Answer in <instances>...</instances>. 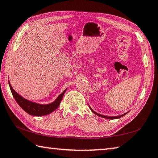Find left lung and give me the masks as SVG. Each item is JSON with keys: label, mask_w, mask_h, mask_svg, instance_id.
<instances>
[{"label": "left lung", "mask_w": 158, "mask_h": 158, "mask_svg": "<svg viewBox=\"0 0 158 158\" xmlns=\"http://www.w3.org/2000/svg\"><path fill=\"white\" fill-rule=\"evenodd\" d=\"M89 108H90V110H92V112H93L94 114H95L96 115H97V116H101V117H103V118H107V119H116V118H120V117H123V116H125V114H127V113H125V114H122V115L118 116H106L101 115V114H98V113H97V112H95L93 110H92L90 107H89Z\"/></svg>", "instance_id": "left-lung-1"}]
</instances>
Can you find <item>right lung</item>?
I'll return each instance as SVG.
<instances>
[{
    "mask_svg": "<svg viewBox=\"0 0 158 158\" xmlns=\"http://www.w3.org/2000/svg\"><path fill=\"white\" fill-rule=\"evenodd\" d=\"M9 87H10V89L11 91L12 95H13L14 98H15V101L17 102L18 104L22 107V109L24 110L27 113H28L30 115L33 116H45L52 113V112L57 109V108L60 106L61 103V101L62 99L63 96L66 92V89L61 93V94L59 95V97L57 98V99L54 102L50 103V104H46V105H42L38 104L34 102L28 101L25 98L22 97L20 95L18 94L14 89L12 88L10 83L9 82Z\"/></svg>",
    "mask_w": 158,
    "mask_h": 158,
    "instance_id": "obj_1",
    "label": "right lung"
}]
</instances>
